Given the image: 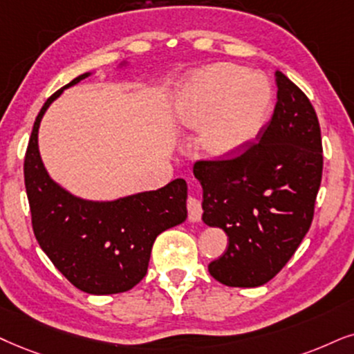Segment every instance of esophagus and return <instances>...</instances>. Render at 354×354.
Here are the masks:
<instances>
[{
	"label": "esophagus",
	"instance_id": "esophagus-1",
	"mask_svg": "<svg viewBox=\"0 0 354 354\" xmlns=\"http://www.w3.org/2000/svg\"><path fill=\"white\" fill-rule=\"evenodd\" d=\"M187 212H189V221L191 222H199L201 216H203V204L198 198L189 196L187 198Z\"/></svg>",
	"mask_w": 354,
	"mask_h": 354
}]
</instances>
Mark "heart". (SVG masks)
<instances>
[{
	"mask_svg": "<svg viewBox=\"0 0 354 354\" xmlns=\"http://www.w3.org/2000/svg\"><path fill=\"white\" fill-rule=\"evenodd\" d=\"M272 111L266 77L234 64H214L178 84L171 102L173 122L199 131L201 149L210 160H234L265 131Z\"/></svg>",
	"mask_w": 354,
	"mask_h": 354,
	"instance_id": "heart-1",
	"label": "heart"
}]
</instances>
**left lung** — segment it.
Returning <instances> with one entry per match:
<instances>
[{
    "mask_svg": "<svg viewBox=\"0 0 354 354\" xmlns=\"http://www.w3.org/2000/svg\"><path fill=\"white\" fill-rule=\"evenodd\" d=\"M277 101L259 144L223 162H198L203 221L229 236L209 272L230 288H257L283 270L314 218L322 181L320 125L314 106L274 73Z\"/></svg>",
    "mask_w": 354,
    "mask_h": 354,
    "instance_id": "left-lung-1",
    "label": "left lung"
}]
</instances>
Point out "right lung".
Listing matches in <instances>:
<instances>
[{
  "label": "right lung",
  "instance_id": "obj_1",
  "mask_svg": "<svg viewBox=\"0 0 354 354\" xmlns=\"http://www.w3.org/2000/svg\"><path fill=\"white\" fill-rule=\"evenodd\" d=\"M89 75H80L42 106L26 151L24 183L34 235L44 253L75 288L106 296L125 292L144 279L156 236L186 221L187 185L180 178L156 191L89 201L52 180L39 151L40 120L64 89Z\"/></svg>",
  "mask_w": 354,
  "mask_h": 354
}]
</instances>
